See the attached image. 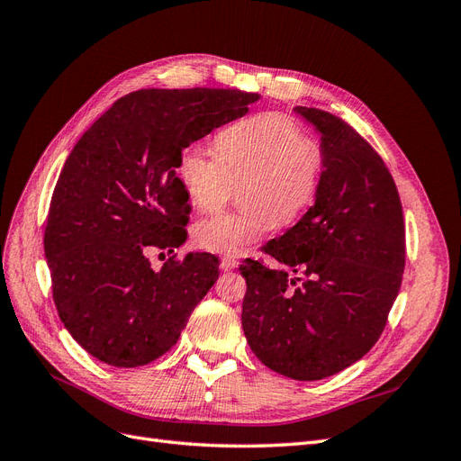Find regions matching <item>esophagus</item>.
<instances>
[{
    "label": "esophagus",
    "mask_w": 461,
    "mask_h": 461,
    "mask_svg": "<svg viewBox=\"0 0 461 461\" xmlns=\"http://www.w3.org/2000/svg\"><path fill=\"white\" fill-rule=\"evenodd\" d=\"M236 265H239V261H236L234 258H222L221 259V269L222 271H232V269H236Z\"/></svg>",
    "instance_id": "1"
}]
</instances>
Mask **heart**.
Instances as JSON below:
<instances>
[{"label": "heart", "instance_id": "heart-1", "mask_svg": "<svg viewBox=\"0 0 461 461\" xmlns=\"http://www.w3.org/2000/svg\"><path fill=\"white\" fill-rule=\"evenodd\" d=\"M219 156L194 144L178 161V176L190 202L213 212L244 186L240 213H217L202 219L194 239L209 252L239 256L265 239L276 225H290L313 202L325 158L305 138L298 124L281 113L244 119L217 138Z\"/></svg>", "mask_w": 461, "mask_h": 461}]
</instances>
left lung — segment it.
Wrapping results in <instances>:
<instances>
[{
    "label": "left lung",
    "instance_id": "1",
    "mask_svg": "<svg viewBox=\"0 0 461 461\" xmlns=\"http://www.w3.org/2000/svg\"><path fill=\"white\" fill-rule=\"evenodd\" d=\"M321 138L325 165L313 205L265 252L246 259L242 329L263 366L321 381L356 364L379 340L400 292L406 232L393 175L352 127L294 107ZM304 278L290 277V272Z\"/></svg>",
    "mask_w": 461,
    "mask_h": 461
}]
</instances>
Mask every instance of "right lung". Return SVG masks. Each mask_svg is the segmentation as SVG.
Wrapping results in <instances>:
<instances>
[{
  "instance_id": "1",
  "label": "right lung",
  "mask_w": 461,
  "mask_h": 461,
  "mask_svg": "<svg viewBox=\"0 0 461 461\" xmlns=\"http://www.w3.org/2000/svg\"><path fill=\"white\" fill-rule=\"evenodd\" d=\"M258 94L221 88L138 90L82 134L53 190L44 252L53 302L71 337L113 367H140L169 352L219 276L212 254L159 271L149 246L186 240L183 151L248 113Z\"/></svg>"
}]
</instances>
